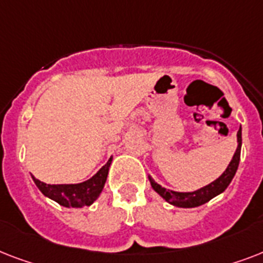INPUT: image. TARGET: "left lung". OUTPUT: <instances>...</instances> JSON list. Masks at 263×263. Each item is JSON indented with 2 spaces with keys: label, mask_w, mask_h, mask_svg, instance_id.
I'll return each instance as SVG.
<instances>
[{
  "label": "left lung",
  "mask_w": 263,
  "mask_h": 263,
  "mask_svg": "<svg viewBox=\"0 0 263 263\" xmlns=\"http://www.w3.org/2000/svg\"><path fill=\"white\" fill-rule=\"evenodd\" d=\"M237 148L235 156H233L231 164L228 165V168L222 175L213 181L206 187L200 188L198 191L194 192H175L169 191L166 188L161 187L160 184H157L154 180L150 177V181H152V187L156 190L158 194H160L162 198H164L166 202L175 204L177 208H196V206H200V204L206 203L209 200L217 196L218 194H221L222 191H225V188L228 187L229 183L232 181L233 176L236 173L237 166H239V161H240V148H241V129L237 131Z\"/></svg>",
  "instance_id": "8db88e82"
}]
</instances>
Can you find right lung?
I'll return each mask as SVG.
<instances>
[{"label": "right lung", "mask_w": 263, "mask_h": 263, "mask_svg": "<svg viewBox=\"0 0 263 263\" xmlns=\"http://www.w3.org/2000/svg\"><path fill=\"white\" fill-rule=\"evenodd\" d=\"M111 164V158H109L106 164L99 169L91 179L79 184H46L41 180L34 179L36 187L41 190L43 195L49 196L50 199L55 200L57 203L65 208H84L90 206L102 191L105 181H106L109 166Z\"/></svg>", "instance_id": "obj_1"}]
</instances>
